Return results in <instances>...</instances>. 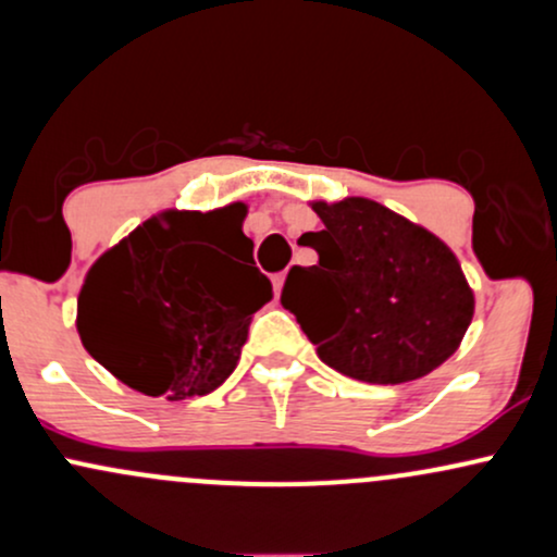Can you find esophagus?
<instances>
[{
    "label": "esophagus",
    "instance_id": "1",
    "mask_svg": "<svg viewBox=\"0 0 557 557\" xmlns=\"http://www.w3.org/2000/svg\"><path fill=\"white\" fill-rule=\"evenodd\" d=\"M283 283H285V272L274 274V277H272V285H274V293H277V296H280V290H283Z\"/></svg>",
    "mask_w": 557,
    "mask_h": 557
}]
</instances>
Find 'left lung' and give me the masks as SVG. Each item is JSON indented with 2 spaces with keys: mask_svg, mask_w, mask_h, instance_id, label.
I'll return each mask as SVG.
<instances>
[{
  "mask_svg": "<svg viewBox=\"0 0 557 557\" xmlns=\"http://www.w3.org/2000/svg\"><path fill=\"white\" fill-rule=\"evenodd\" d=\"M324 227L300 235L314 267H293L283 306L327 367L372 385L430 374L461 345L474 293L430 230L369 198L317 201Z\"/></svg>",
  "mask_w": 557,
  "mask_h": 557,
  "instance_id": "8db88e82",
  "label": "left lung"
}]
</instances>
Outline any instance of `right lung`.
Returning a JSON list of instances; mask_svg holds the SVG:
<instances>
[{
  "label": "right lung",
  "mask_w": 557,
  "mask_h": 557,
  "mask_svg": "<svg viewBox=\"0 0 557 557\" xmlns=\"http://www.w3.org/2000/svg\"><path fill=\"white\" fill-rule=\"evenodd\" d=\"M243 203L216 212H164L96 259L78 296L88 354L138 393L183 400L233 374L248 324L272 298L259 267L230 261Z\"/></svg>",
  "instance_id": "1"
}]
</instances>
